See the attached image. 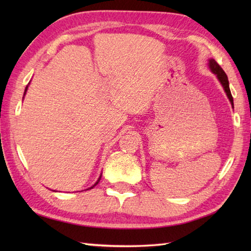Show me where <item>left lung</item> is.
<instances>
[{
  "instance_id": "8db88e82",
  "label": "left lung",
  "mask_w": 251,
  "mask_h": 251,
  "mask_svg": "<svg viewBox=\"0 0 251 251\" xmlns=\"http://www.w3.org/2000/svg\"><path fill=\"white\" fill-rule=\"evenodd\" d=\"M208 66H209L211 72H214L217 75L218 79H219V82L221 83V85L223 86V89H225V92L227 96L228 100L231 101L232 105H234L233 104V97H232V94H231V90H230V86H228V79H227L226 72L222 70V68L219 65H218V62L215 59H209Z\"/></svg>"
}]
</instances>
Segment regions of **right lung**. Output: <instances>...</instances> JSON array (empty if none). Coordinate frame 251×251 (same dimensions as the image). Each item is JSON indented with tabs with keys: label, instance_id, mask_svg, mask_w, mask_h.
<instances>
[{
	"label": "right lung",
	"instance_id": "add662e5",
	"mask_svg": "<svg viewBox=\"0 0 251 251\" xmlns=\"http://www.w3.org/2000/svg\"><path fill=\"white\" fill-rule=\"evenodd\" d=\"M26 89H28V86H26V87H25V94H24V96L25 95V92H26ZM100 179H101V176H100V177L98 178V180H97V182H96V183H95V184H94L93 186H90V188H89V189H93L95 185H97V184H98V182H99V181H100ZM87 190H88V189H87Z\"/></svg>",
	"mask_w": 251,
	"mask_h": 251
}]
</instances>
